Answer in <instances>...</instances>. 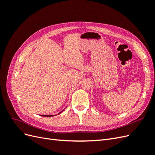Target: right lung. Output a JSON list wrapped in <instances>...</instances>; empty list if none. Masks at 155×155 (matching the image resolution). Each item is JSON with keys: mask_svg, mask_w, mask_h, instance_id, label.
<instances>
[{"mask_svg": "<svg viewBox=\"0 0 155 155\" xmlns=\"http://www.w3.org/2000/svg\"><path fill=\"white\" fill-rule=\"evenodd\" d=\"M42 116H45V117H51V116H53V115H42Z\"/></svg>", "mask_w": 155, "mask_h": 155, "instance_id": "1", "label": "right lung"}]
</instances>
